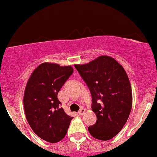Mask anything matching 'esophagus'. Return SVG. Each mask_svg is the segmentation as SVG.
I'll list each match as a JSON object with an SVG mask.
<instances>
[{
	"label": "esophagus",
	"mask_w": 157,
	"mask_h": 157,
	"mask_svg": "<svg viewBox=\"0 0 157 157\" xmlns=\"http://www.w3.org/2000/svg\"><path fill=\"white\" fill-rule=\"evenodd\" d=\"M85 109H84V108H81V109L78 111V114L79 115H82V114H85Z\"/></svg>",
	"instance_id": "obj_1"
}]
</instances>
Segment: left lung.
<instances>
[{
  "label": "left lung",
  "instance_id": "1",
  "mask_svg": "<svg viewBox=\"0 0 157 157\" xmlns=\"http://www.w3.org/2000/svg\"><path fill=\"white\" fill-rule=\"evenodd\" d=\"M92 97V111L97 121L88 128L93 137L108 140L121 131L132 108L129 78L114 58L101 56L90 63L75 65Z\"/></svg>",
  "mask_w": 157,
  "mask_h": 157
}]
</instances>
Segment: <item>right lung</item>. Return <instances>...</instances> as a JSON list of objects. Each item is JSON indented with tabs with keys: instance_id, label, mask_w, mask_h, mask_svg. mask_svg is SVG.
Here are the masks:
<instances>
[{
	"instance_id": "obj_1",
	"label": "right lung",
	"mask_w": 157,
	"mask_h": 157,
	"mask_svg": "<svg viewBox=\"0 0 157 157\" xmlns=\"http://www.w3.org/2000/svg\"><path fill=\"white\" fill-rule=\"evenodd\" d=\"M72 72L70 66L44 63L36 68L26 83L24 95L26 120L34 133L47 142L62 140L73 118L66 114L57 98Z\"/></svg>"
}]
</instances>
